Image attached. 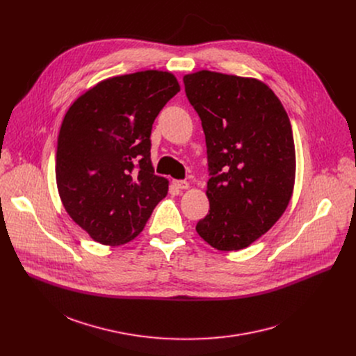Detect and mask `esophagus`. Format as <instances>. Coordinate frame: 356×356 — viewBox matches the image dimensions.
<instances>
[{
    "mask_svg": "<svg viewBox=\"0 0 356 356\" xmlns=\"http://www.w3.org/2000/svg\"><path fill=\"white\" fill-rule=\"evenodd\" d=\"M173 184L176 188H180V190H186L190 187V184L186 180H173Z\"/></svg>",
    "mask_w": 356,
    "mask_h": 356,
    "instance_id": "34e87169",
    "label": "esophagus"
}]
</instances>
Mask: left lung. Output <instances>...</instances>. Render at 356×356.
<instances>
[{
	"label": "left lung",
	"mask_w": 356,
	"mask_h": 356,
	"mask_svg": "<svg viewBox=\"0 0 356 356\" xmlns=\"http://www.w3.org/2000/svg\"><path fill=\"white\" fill-rule=\"evenodd\" d=\"M206 135L209 214L195 225L218 250H239L268 232L293 194L296 150L280 99L261 80L210 70L183 77Z\"/></svg>",
	"instance_id": "obj_1"
}]
</instances>
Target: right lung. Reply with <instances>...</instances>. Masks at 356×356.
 Listing matches in <instances>:
<instances>
[{"label": "right lung", "mask_w": 356, "mask_h": 356, "mask_svg": "<svg viewBox=\"0 0 356 356\" xmlns=\"http://www.w3.org/2000/svg\"><path fill=\"white\" fill-rule=\"evenodd\" d=\"M177 79L145 70L99 81L66 113L56 183L70 218L95 242L124 245L140 234L169 181L150 161V132Z\"/></svg>", "instance_id": "obj_1"}]
</instances>
